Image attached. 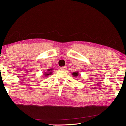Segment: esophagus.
Masks as SVG:
<instances>
[{
    "mask_svg": "<svg viewBox=\"0 0 126 126\" xmlns=\"http://www.w3.org/2000/svg\"><path fill=\"white\" fill-rule=\"evenodd\" d=\"M61 69L62 71H65L66 69H67V67H65V66H64V67H62L61 68Z\"/></svg>",
    "mask_w": 126,
    "mask_h": 126,
    "instance_id": "34e87169",
    "label": "esophagus"
}]
</instances>
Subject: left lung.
Returning a JSON list of instances; mask_svg holds the SVG:
<instances>
[{"mask_svg":"<svg viewBox=\"0 0 126 126\" xmlns=\"http://www.w3.org/2000/svg\"><path fill=\"white\" fill-rule=\"evenodd\" d=\"M79 73L78 72H73V73H72V75L74 77H77L78 76Z\"/></svg>","mask_w":126,"mask_h":126,"instance_id":"1","label":"left lung"}]
</instances>
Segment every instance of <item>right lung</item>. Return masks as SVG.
Listing matches in <instances>:
<instances>
[{"instance_id": "obj_1", "label": "right lung", "mask_w": 126, "mask_h": 126, "mask_svg": "<svg viewBox=\"0 0 126 126\" xmlns=\"http://www.w3.org/2000/svg\"><path fill=\"white\" fill-rule=\"evenodd\" d=\"M53 68H50V69H47V70L46 72H44V77H47L51 75V74L53 73Z\"/></svg>"}]
</instances>
